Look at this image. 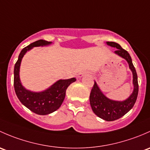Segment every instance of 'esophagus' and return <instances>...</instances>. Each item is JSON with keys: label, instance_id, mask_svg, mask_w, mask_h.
<instances>
[{"label": "esophagus", "instance_id": "esophagus-1", "mask_svg": "<svg viewBox=\"0 0 150 150\" xmlns=\"http://www.w3.org/2000/svg\"><path fill=\"white\" fill-rule=\"evenodd\" d=\"M84 76V73H80V74H79L78 78H81V77Z\"/></svg>", "mask_w": 150, "mask_h": 150}]
</instances>
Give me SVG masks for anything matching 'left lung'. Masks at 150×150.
Masks as SVG:
<instances>
[{
	"mask_svg": "<svg viewBox=\"0 0 150 150\" xmlns=\"http://www.w3.org/2000/svg\"><path fill=\"white\" fill-rule=\"evenodd\" d=\"M106 44L110 47L116 48L117 50H115L114 53L127 61L129 69L132 72L134 85L132 93L129 98L123 101H117L107 98L103 93L96 81H95V84L92 87L89 96V102L92 110L99 118L105 121H112L121 118L134 107L138 96V78L136 69L133 65L132 58L129 52L122 48L121 46L116 42H107Z\"/></svg>",
	"mask_w": 150,
	"mask_h": 150,
	"instance_id": "8db88e82",
	"label": "left lung"
}]
</instances>
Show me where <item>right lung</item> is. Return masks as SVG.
Wrapping results in <instances>:
<instances>
[{"label": "right lung", "instance_id": "add662e5", "mask_svg": "<svg viewBox=\"0 0 150 150\" xmlns=\"http://www.w3.org/2000/svg\"><path fill=\"white\" fill-rule=\"evenodd\" d=\"M51 44L52 42L40 40L23 48L18 55L13 71V84L16 96L25 107L38 115H48L59 108L65 99L68 86L76 80L75 78L59 79L41 92H32L22 85L19 76L20 66L26 52L35 47H44Z\"/></svg>", "mask_w": 150, "mask_h": 150}]
</instances>
